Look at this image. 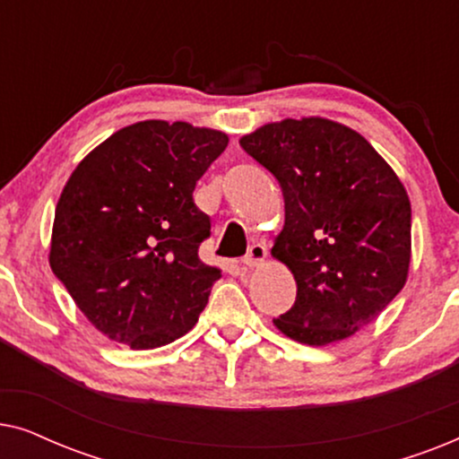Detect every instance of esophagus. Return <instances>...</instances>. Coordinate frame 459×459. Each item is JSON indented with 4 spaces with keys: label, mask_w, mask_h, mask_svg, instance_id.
Listing matches in <instances>:
<instances>
[{
    "label": "esophagus",
    "mask_w": 459,
    "mask_h": 459,
    "mask_svg": "<svg viewBox=\"0 0 459 459\" xmlns=\"http://www.w3.org/2000/svg\"><path fill=\"white\" fill-rule=\"evenodd\" d=\"M265 256H267V247H265V244L255 242L253 247L248 248V253L244 255L242 265H244V267H259L261 263L265 261Z\"/></svg>",
    "instance_id": "obj_1"
}]
</instances>
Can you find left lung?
<instances>
[{
    "instance_id": "1",
    "label": "left lung",
    "mask_w": 459,
    "mask_h": 459,
    "mask_svg": "<svg viewBox=\"0 0 459 459\" xmlns=\"http://www.w3.org/2000/svg\"><path fill=\"white\" fill-rule=\"evenodd\" d=\"M240 146L284 194L272 255L297 280V300L275 328L311 347L353 336L410 272L411 206L397 173L366 137L322 117L267 123Z\"/></svg>"
}]
</instances>
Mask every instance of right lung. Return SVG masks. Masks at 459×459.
Returning a JSON list of instances; mask_svg holds the SVG:
<instances>
[{
  "instance_id": "obj_1",
  "label": "right lung",
  "mask_w": 459,
  "mask_h": 459,
  "mask_svg": "<svg viewBox=\"0 0 459 459\" xmlns=\"http://www.w3.org/2000/svg\"><path fill=\"white\" fill-rule=\"evenodd\" d=\"M228 142L184 121H142L93 148L68 178L49 265L110 341L156 349L196 325L221 269L198 256L211 219L192 192Z\"/></svg>"
}]
</instances>
